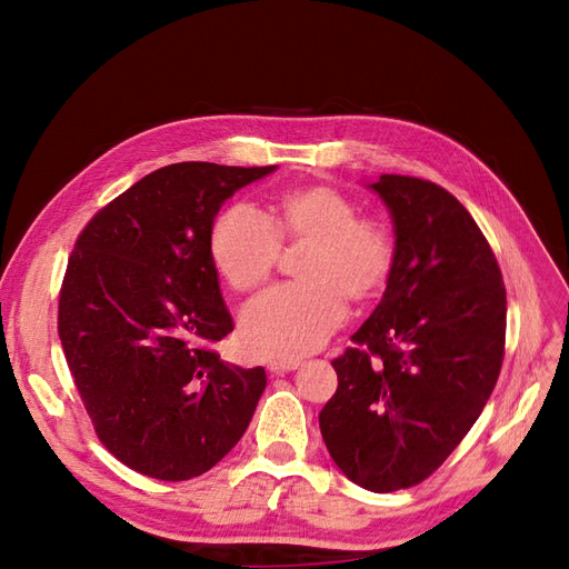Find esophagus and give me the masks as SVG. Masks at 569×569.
<instances>
[{"instance_id":"esophagus-1","label":"esophagus","mask_w":569,"mask_h":569,"mask_svg":"<svg viewBox=\"0 0 569 569\" xmlns=\"http://www.w3.org/2000/svg\"><path fill=\"white\" fill-rule=\"evenodd\" d=\"M301 366V360H270L268 363V372L272 375H282V372H291Z\"/></svg>"}]
</instances>
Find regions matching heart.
Masks as SVG:
<instances>
[{"mask_svg":"<svg viewBox=\"0 0 569 569\" xmlns=\"http://www.w3.org/2000/svg\"><path fill=\"white\" fill-rule=\"evenodd\" d=\"M282 247H306L301 284H282L242 313L239 339L256 358L289 360L320 349L347 318V299L382 295L396 266V234L385 220L360 216L358 203L330 184L291 187L258 213L232 203L213 220L211 263L234 291L263 287Z\"/></svg>","mask_w":569,"mask_h":569,"instance_id":"heart-1","label":"heart"}]
</instances>
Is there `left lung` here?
I'll return each instance as SVG.
<instances>
[{
	"label": "left lung",
	"instance_id": "left-lung-1",
	"mask_svg": "<svg viewBox=\"0 0 569 569\" xmlns=\"http://www.w3.org/2000/svg\"><path fill=\"white\" fill-rule=\"evenodd\" d=\"M396 266L385 297L332 360L327 451L358 487L389 493L435 475L477 422L506 353V284L468 209L443 187L382 176Z\"/></svg>",
	"mask_w": 569,
	"mask_h": 569
}]
</instances>
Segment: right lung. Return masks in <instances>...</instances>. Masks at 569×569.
<instances>
[{
    "label": "right lung",
    "mask_w": 569,
    "mask_h": 569,
    "mask_svg": "<svg viewBox=\"0 0 569 569\" xmlns=\"http://www.w3.org/2000/svg\"><path fill=\"white\" fill-rule=\"evenodd\" d=\"M274 166L184 161L134 182L78 234L59 339L97 439L130 470L184 481L242 439L263 368L220 360L234 325L209 234L222 201Z\"/></svg>",
    "instance_id": "add662e5"
}]
</instances>
